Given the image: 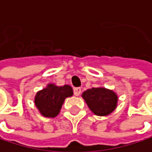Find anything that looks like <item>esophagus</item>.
<instances>
[{"label":"esophagus","mask_w":152,"mask_h":152,"mask_svg":"<svg viewBox=\"0 0 152 152\" xmlns=\"http://www.w3.org/2000/svg\"><path fill=\"white\" fill-rule=\"evenodd\" d=\"M81 88H79V87H77V88H74V95L76 96H80V94H81Z\"/></svg>","instance_id":"obj_1"}]
</instances>
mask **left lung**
I'll return each instance as SVG.
<instances>
[{
	"label": "left lung",
	"instance_id": "1",
	"mask_svg": "<svg viewBox=\"0 0 152 152\" xmlns=\"http://www.w3.org/2000/svg\"><path fill=\"white\" fill-rule=\"evenodd\" d=\"M90 110L97 116H107L114 111L118 105V95L105 87L87 89L82 94Z\"/></svg>",
	"mask_w": 152,
	"mask_h": 152
}]
</instances>
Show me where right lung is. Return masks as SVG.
Masks as SVG:
<instances>
[{"mask_svg": "<svg viewBox=\"0 0 152 152\" xmlns=\"http://www.w3.org/2000/svg\"><path fill=\"white\" fill-rule=\"evenodd\" d=\"M72 96L73 90L70 85L58 86L55 83H48L46 87L36 93L34 104L43 117L55 118L59 114L65 99Z\"/></svg>", "mask_w": 152, "mask_h": 152, "instance_id": "obj_1", "label": "right lung"}]
</instances>
